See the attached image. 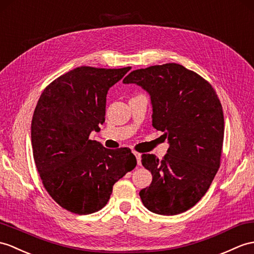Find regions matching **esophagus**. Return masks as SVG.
Instances as JSON below:
<instances>
[{
  "mask_svg": "<svg viewBox=\"0 0 254 254\" xmlns=\"http://www.w3.org/2000/svg\"><path fill=\"white\" fill-rule=\"evenodd\" d=\"M133 154L135 155V157H136V159H137V164H138V166H140V164H141V161H140L141 154H139V152H137V151H134Z\"/></svg>",
  "mask_w": 254,
  "mask_h": 254,
  "instance_id": "esophagus-1",
  "label": "esophagus"
}]
</instances>
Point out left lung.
<instances>
[{
	"mask_svg": "<svg viewBox=\"0 0 254 254\" xmlns=\"http://www.w3.org/2000/svg\"><path fill=\"white\" fill-rule=\"evenodd\" d=\"M123 83H135L149 93L152 126L170 143L162 160L152 154L141 156V164L152 175L150 186L139 191L141 202L157 214L183 213L204 196L220 168V99L207 80L174 63L134 70Z\"/></svg>",
	"mask_w": 254,
	"mask_h": 254,
	"instance_id": "left-lung-1",
	"label": "left lung"
}]
</instances>
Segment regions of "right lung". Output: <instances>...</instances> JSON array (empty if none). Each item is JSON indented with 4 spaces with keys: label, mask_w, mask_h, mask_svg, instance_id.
<instances>
[{
    "label": "right lung",
    "mask_w": 254,
    "mask_h": 254,
    "mask_svg": "<svg viewBox=\"0 0 254 254\" xmlns=\"http://www.w3.org/2000/svg\"><path fill=\"white\" fill-rule=\"evenodd\" d=\"M131 67L82 66L47 85L31 122L35 167L50 196L75 214L107 204L115 183L136 167L129 148L108 149L88 139L105 122L106 96Z\"/></svg>",
    "instance_id": "add662e5"
}]
</instances>
